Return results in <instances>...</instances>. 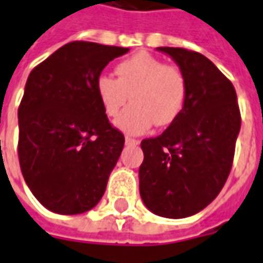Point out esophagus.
<instances>
[{
	"instance_id": "obj_1",
	"label": "esophagus",
	"mask_w": 263,
	"mask_h": 263,
	"mask_svg": "<svg viewBox=\"0 0 263 263\" xmlns=\"http://www.w3.org/2000/svg\"><path fill=\"white\" fill-rule=\"evenodd\" d=\"M125 144H126V145H138L139 141L138 139H134V138H129V137H126V138H125Z\"/></svg>"
}]
</instances>
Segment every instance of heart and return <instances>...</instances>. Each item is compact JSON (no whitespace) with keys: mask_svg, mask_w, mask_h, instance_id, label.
Returning a JSON list of instances; mask_svg holds the SVG:
<instances>
[{"mask_svg":"<svg viewBox=\"0 0 263 263\" xmlns=\"http://www.w3.org/2000/svg\"><path fill=\"white\" fill-rule=\"evenodd\" d=\"M115 73L118 79L101 74L95 82V90L105 114L110 118L117 117L131 98V105L115 121L118 129L138 135L154 124L168 126L181 115L189 80L178 66L139 51L118 63Z\"/></svg>","mask_w":263,"mask_h":263,"instance_id":"heart-1","label":"heart"}]
</instances>
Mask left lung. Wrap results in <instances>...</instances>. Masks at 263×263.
I'll list each match as a JSON object with an SVG mask.
<instances>
[{"instance_id":"8db88e82","label":"left lung","mask_w":263,"mask_h":263,"mask_svg":"<svg viewBox=\"0 0 263 263\" xmlns=\"http://www.w3.org/2000/svg\"><path fill=\"white\" fill-rule=\"evenodd\" d=\"M185 73L189 93L181 115L160 137L144 139L139 194L148 210L183 219L201 212L229 177L240 131L236 90L206 56L157 47Z\"/></svg>"}]
</instances>
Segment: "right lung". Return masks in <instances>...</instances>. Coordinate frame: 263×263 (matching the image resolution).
<instances>
[{"label":"right lung","mask_w":263,"mask_h":263,"mask_svg":"<svg viewBox=\"0 0 263 263\" xmlns=\"http://www.w3.org/2000/svg\"><path fill=\"white\" fill-rule=\"evenodd\" d=\"M126 47L73 42L34 67L18 108V160L34 197L50 212L93 209L122 153L95 82Z\"/></svg>","instance_id":"right-lung-1"}]
</instances>
